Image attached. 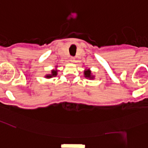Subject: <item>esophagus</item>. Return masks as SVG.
<instances>
[{"mask_svg":"<svg viewBox=\"0 0 148 148\" xmlns=\"http://www.w3.org/2000/svg\"><path fill=\"white\" fill-rule=\"evenodd\" d=\"M70 61H71V62L74 63V61H75V58H74V57H71V58H70Z\"/></svg>","mask_w":148,"mask_h":148,"instance_id":"obj_1","label":"esophagus"}]
</instances>
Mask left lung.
I'll use <instances>...</instances> for the list:
<instances>
[{
	"label": "left lung",
	"instance_id": "left-lung-1",
	"mask_svg": "<svg viewBox=\"0 0 148 148\" xmlns=\"http://www.w3.org/2000/svg\"><path fill=\"white\" fill-rule=\"evenodd\" d=\"M84 76L85 78L89 79H94L95 76L92 75L90 69H86L84 71Z\"/></svg>",
	"mask_w": 148,
	"mask_h": 148
}]
</instances>
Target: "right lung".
I'll list each match as a JSON object with an SVG mask.
<instances>
[{"label":"right lung","mask_w":148,"mask_h":148,"mask_svg":"<svg viewBox=\"0 0 148 148\" xmlns=\"http://www.w3.org/2000/svg\"><path fill=\"white\" fill-rule=\"evenodd\" d=\"M57 68H58V66H56V69H52V70H51V74H46V75L45 76V78L50 79V78H52V77H56L57 74H58V70L57 69Z\"/></svg>","instance_id":"right-lung-1"}]
</instances>
